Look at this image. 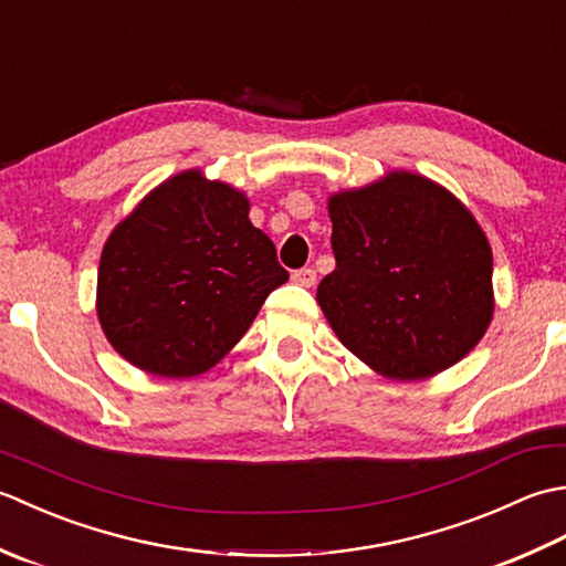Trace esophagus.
I'll use <instances>...</instances> for the list:
<instances>
[{"label": "esophagus", "instance_id": "1", "mask_svg": "<svg viewBox=\"0 0 566 566\" xmlns=\"http://www.w3.org/2000/svg\"><path fill=\"white\" fill-rule=\"evenodd\" d=\"M292 282L294 284H298V286H314L316 284V272L311 270V268H304V270H296L294 274H292Z\"/></svg>", "mask_w": 566, "mask_h": 566}]
</instances>
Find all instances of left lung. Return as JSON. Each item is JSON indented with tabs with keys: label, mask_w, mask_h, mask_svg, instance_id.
Returning a JSON list of instances; mask_svg holds the SVG:
<instances>
[{
	"label": "left lung",
	"mask_w": 566,
	"mask_h": 566,
	"mask_svg": "<svg viewBox=\"0 0 566 566\" xmlns=\"http://www.w3.org/2000/svg\"><path fill=\"white\" fill-rule=\"evenodd\" d=\"M335 270L316 302L355 357L394 381L436 377L494 318V255L474 213L432 179L391 170L328 197Z\"/></svg>",
	"instance_id": "left-lung-1"
}]
</instances>
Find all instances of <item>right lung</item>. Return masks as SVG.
Masks as SVG:
<instances>
[{"label": "right lung", "instance_id": "obj_1", "mask_svg": "<svg viewBox=\"0 0 566 566\" xmlns=\"http://www.w3.org/2000/svg\"><path fill=\"white\" fill-rule=\"evenodd\" d=\"M245 191L199 167L167 177L114 226L97 274V318L126 363L163 379L203 375L290 280L248 219Z\"/></svg>", "mask_w": 566, "mask_h": 566}]
</instances>
